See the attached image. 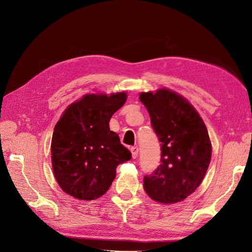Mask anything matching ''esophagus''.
Returning a JSON list of instances; mask_svg holds the SVG:
<instances>
[{
	"label": "esophagus",
	"mask_w": 252,
	"mask_h": 252,
	"mask_svg": "<svg viewBox=\"0 0 252 252\" xmlns=\"http://www.w3.org/2000/svg\"><path fill=\"white\" fill-rule=\"evenodd\" d=\"M130 151H131V153H132V158L135 159V158L137 157V155H138V147L133 146V147L130 148Z\"/></svg>",
	"instance_id": "34e87169"
}]
</instances>
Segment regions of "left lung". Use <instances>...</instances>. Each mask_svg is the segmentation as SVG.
I'll return each mask as SVG.
<instances>
[{
    "label": "left lung",
    "instance_id": "obj_1",
    "mask_svg": "<svg viewBox=\"0 0 252 252\" xmlns=\"http://www.w3.org/2000/svg\"><path fill=\"white\" fill-rule=\"evenodd\" d=\"M161 142L158 168L144 176L146 194L160 203L184 200L203 180L211 160V142L196 109L183 96L167 89L141 93Z\"/></svg>",
    "mask_w": 252,
    "mask_h": 252
}]
</instances>
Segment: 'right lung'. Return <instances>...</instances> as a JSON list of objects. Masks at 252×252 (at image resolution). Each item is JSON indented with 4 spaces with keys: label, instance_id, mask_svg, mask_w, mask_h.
<instances>
[{
    "label": "right lung",
    "instance_id": "obj_1",
    "mask_svg": "<svg viewBox=\"0 0 252 252\" xmlns=\"http://www.w3.org/2000/svg\"><path fill=\"white\" fill-rule=\"evenodd\" d=\"M125 92L88 94L74 101L56 123L52 164L62 189L81 200H93L109 189L116 168L132 155L110 131L109 121L126 103Z\"/></svg>",
    "mask_w": 252,
    "mask_h": 252
}]
</instances>
